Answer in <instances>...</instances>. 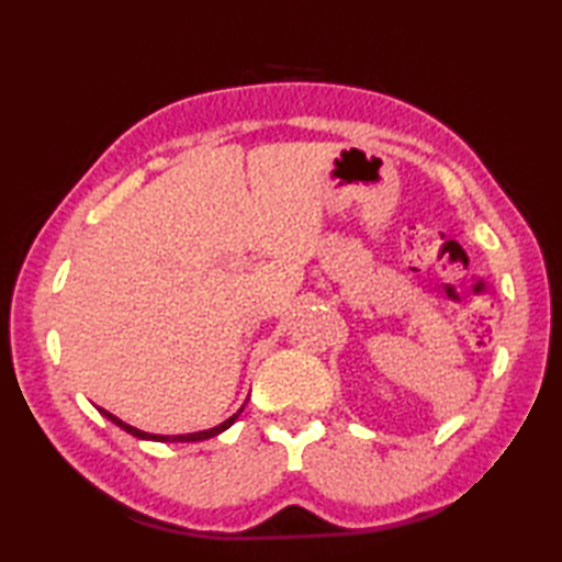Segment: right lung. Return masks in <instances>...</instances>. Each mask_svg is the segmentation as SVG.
<instances>
[{
	"label": "right lung",
	"instance_id": "1",
	"mask_svg": "<svg viewBox=\"0 0 562 562\" xmlns=\"http://www.w3.org/2000/svg\"><path fill=\"white\" fill-rule=\"evenodd\" d=\"M244 405H246V403H244ZM244 405H241V411H244ZM241 411L234 413V415L229 417V420H224L222 425H217V427H210V429H202V432H188V435H149V432H142V429H137V427H133V425L123 423L121 417H115L113 413L99 408V413H101L103 417H109V420H111L113 425H117L121 429H125L127 435H133V437H137V439H149V441H202V439H210V437H214V435L224 432V429H229V427L236 423V417L241 415Z\"/></svg>",
	"mask_w": 562,
	"mask_h": 562
}]
</instances>
